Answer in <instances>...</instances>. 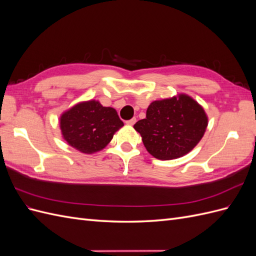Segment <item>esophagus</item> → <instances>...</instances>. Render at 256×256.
Listing matches in <instances>:
<instances>
[{"instance_id": "obj_1", "label": "esophagus", "mask_w": 256, "mask_h": 256, "mask_svg": "<svg viewBox=\"0 0 256 256\" xmlns=\"http://www.w3.org/2000/svg\"><path fill=\"white\" fill-rule=\"evenodd\" d=\"M136 118H131V120H127V122H126V124H127V125H130V126H134V124H136Z\"/></svg>"}]
</instances>
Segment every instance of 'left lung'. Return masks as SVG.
I'll use <instances>...</instances> for the list:
<instances>
[{
	"label": "left lung",
	"instance_id": "8db88e82",
	"mask_svg": "<svg viewBox=\"0 0 256 256\" xmlns=\"http://www.w3.org/2000/svg\"><path fill=\"white\" fill-rule=\"evenodd\" d=\"M208 118L192 97L180 94L152 102L146 118L134 128L142 136L146 150L159 160H172L191 152L203 138Z\"/></svg>",
	"mask_w": 256,
	"mask_h": 256
}]
</instances>
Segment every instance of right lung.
Returning a JSON list of instances; mask_svg holds the SVG:
<instances>
[{
  "mask_svg": "<svg viewBox=\"0 0 256 256\" xmlns=\"http://www.w3.org/2000/svg\"><path fill=\"white\" fill-rule=\"evenodd\" d=\"M124 126L115 109L97 100L74 104L60 118L64 140L76 150L92 154L104 150L114 134Z\"/></svg>",
  "mask_w": 256,
  "mask_h": 256,
  "instance_id": "right-lung-1",
  "label": "right lung"
}]
</instances>
